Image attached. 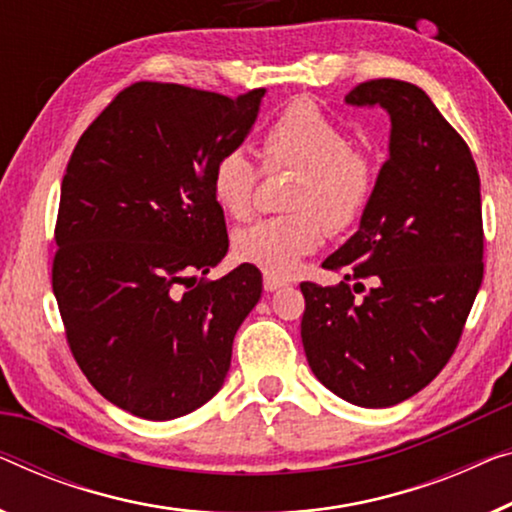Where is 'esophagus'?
<instances>
[{"instance_id": "34e87169", "label": "esophagus", "mask_w": 512, "mask_h": 512, "mask_svg": "<svg viewBox=\"0 0 512 512\" xmlns=\"http://www.w3.org/2000/svg\"><path fill=\"white\" fill-rule=\"evenodd\" d=\"M263 284H265V291L272 293V291H279V288H284L286 281L279 279V277H274V274H265Z\"/></svg>"}]
</instances>
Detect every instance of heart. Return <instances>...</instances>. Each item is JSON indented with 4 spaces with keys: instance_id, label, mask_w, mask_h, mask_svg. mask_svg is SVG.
Segmentation results:
<instances>
[{
    "instance_id": "heart-1",
    "label": "heart",
    "mask_w": 512,
    "mask_h": 512,
    "mask_svg": "<svg viewBox=\"0 0 512 512\" xmlns=\"http://www.w3.org/2000/svg\"><path fill=\"white\" fill-rule=\"evenodd\" d=\"M268 173L298 170L286 194V214L268 217L235 235L240 261L274 277H288L302 256L323 242V233H346L362 219L374 196L372 159L355 150L342 124L309 99H295L261 133ZM261 168L240 150L224 152L212 168V198L228 217L249 219L256 205Z\"/></svg>"
}]
</instances>
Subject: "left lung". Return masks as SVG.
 Masks as SVG:
<instances>
[{
  "instance_id": "1",
  "label": "left lung",
  "mask_w": 512,
  "mask_h": 512,
  "mask_svg": "<svg viewBox=\"0 0 512 512\" xmlns=\"http://www.w3.org/2000/svg\"><path fill=\"white\" fill-rule=\"evenodd\" d=\"M346 101L388 110L390 157L360 231L323 261L344 281L300 284L302 346L325 388L383 409L434 381L462 337L485 270L480 177L469 145L420 87L374 78Z\"/></svg>"
}]
</instances>
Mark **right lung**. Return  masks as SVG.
<instances>
[{"label":"right lung","instance_id":"right-lung-1","mask_svg":"<svg viewBox=\"0 0 512 512\" xmlns=\"http://www.w3.org/2000/svg\"><path fill=\"white\" fill-rule=\"evenodd\" d=\"M263 94L140 80L101 110L66 166L53 256L66 344L96 392L138 418L187 416L217 395L261 298L251 263L217 281L194 274L228 251L212 168L238 150Z\"/></svg>","mask_w":512,"mask_h":512}]
</instances>
